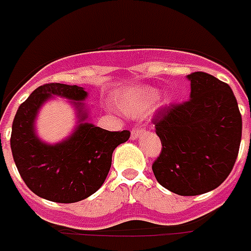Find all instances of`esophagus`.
Listing matches in <instances>:
<instances>
[{
  "label": "esophagus",
  "instance_id": "1",
  "mask_svg": "<svg viewBox=\"0 0 251 251\" xmlns=\"http://www.w3.org/2000/svg\"><path fill=\"white\" fill-rule=\"evenodd\" d=\"M144 135V129H132V132H131V139L132 140H136L140 136Z\"/></svg>",
  "mask_w": 251,
  "mask_h": 251
}]
</instances>
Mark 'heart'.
<instances>
[{
  "label": "heart",
  "instance_id": "1",
  "mask_svg": "<svg viewBox=\"0 0 251 251\" xmlns=\"http://www.w3.org/2000/svg\"><path fill=\"white\" fill-rule=\"evenodd\" d=\"M159 91L150 87L131 88L123 92L118 99L119 107L131 118H143L152 111Z\"/></svg>",
  "mask_w": 251,
  "mask_h": 251
}]
</instances>
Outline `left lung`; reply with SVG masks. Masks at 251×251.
I'll return each mask as SVG.
<instances>
[{
    "label": "left lung",
    "instance_id": "obj_1",
    "mask_svg": "<svg viewBox=\"0 0 251 251\" xmlns=\"http://www.w3.org/2000/svg\"><path fill=\"white\" fill-rule=\"evenodd\" d=\"M189 100L165 107L153 119L161 153L152 171L165 189L197 196L220 186L234 167L242 118L231 88L206 73L186 75Z\"/></svg>",
    "mask_w": 251,
    "mask_h": 251
}]
</instances>
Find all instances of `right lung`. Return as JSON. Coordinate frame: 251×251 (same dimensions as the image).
<instances>
[{
    "instance_id": "right-lung-1",
    "label": "right lung",
    "mask_w": 251,
    "mask_h": 251,
    "mask_svg": "<svg viewBox=\"0 0 251 251\" xmlns=\"http://www.w3.org/2000/svg\"><path fill=\"white\" fill-rule=\"evenodd\" d=\"M75 107L77 126L58 143H47L36 133L35 120L43 104L56 97ZM87 91L79 86L49 83L34 90L18 107L11 127L13 159L22 180L39 197L62 204L94 195L110 172L115 148L129 139V131L111 132L88 122L83 101Z\"/></svg>"
}]
</instances>
